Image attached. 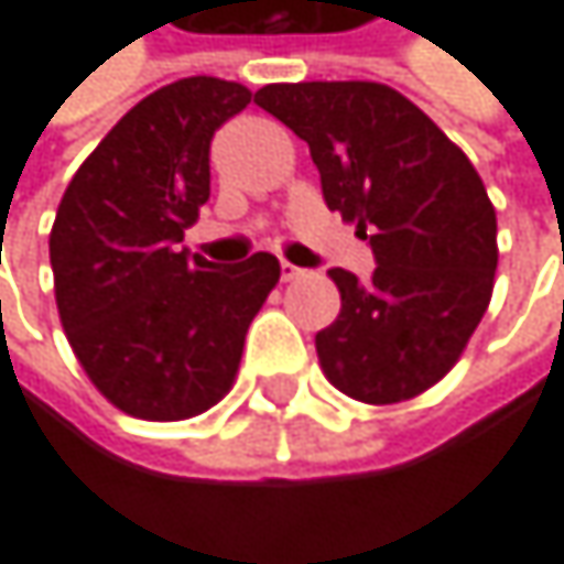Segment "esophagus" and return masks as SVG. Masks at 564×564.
<instances>
[{
	"mask_svg": "<svg viewBox=\"0 0 564 564\" xmlns=\"http://www.w3.org/2000/svg\"><path fill=\"white\" fill-rule=\"evenodd\" d=\"M307 270H301L297 263H291V260H280V280H288V284H291V280H301Z\"/></svg>",
	"mask_w": 564,
	"mask_h": 564,
	"instance_id": "34e87169",
	"label": "esophagus"
}]
</instances>
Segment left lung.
I'll return each instance as SVG.
<instances>
[{"instance_id": "8db88e82", "label": "left lung", "mask_w": 564, "mask_h": 564, "mask_svg": "<svg viewBox=\"0 0 564 564\" xmlns=\"http://www.w3.org/2000/svg\"><path fill=\"white\" fill-rule=\"evenodd\" d=\"M257 104L307 141L328 209L376 253L335 267L341 314L317 332L328 382L372 405L436 386L490 304L497 216L470 159L420 107L372 80L267 84Z\"/></svg>"}]
</instances>
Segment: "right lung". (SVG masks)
<instances>
[{"mask_svg": "<svg viewBox=\"0 0 564 564\" xmlns=\"http://www.w3.org/2000/svg\"><path fill=\"white\" fill-rule=\"evenodd\" d=\"M250 97L219 77L148 94L59 199L50 232L59 324L87 379L128 416L175 423L216 405L280 280L270 253L216 267L178 247L209 199V141Z\"/></svg>", "mask_w": 564, "mask_h": 564, "instance_id": "right-lung-1", "label": "right lung"}]
</instances>
